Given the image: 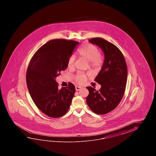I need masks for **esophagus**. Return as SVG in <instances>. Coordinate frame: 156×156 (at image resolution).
<instances>
[{
  "mask_svg": "<svg viewBox=\"0 0 156 156\" xmlns=\"http://www.w3.org/2000/svg\"><path fill=\"white\" fill-rule=\"evenodd\" d=\"M81 87L80 86H76L75 87V89H76V91H79V90L81 89Z\"/></svg>",
  "mask_w": 156,
  "mask_h": 156,
  "instance_id": "34e87169",
  "label": "esophagus"
}]
</instances>
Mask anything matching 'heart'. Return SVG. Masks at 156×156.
<instances>
[{
  "label": "heart",
  "instance_id": "b5f03b06",
  "mask_svg": "<svg viewBox=\"0 0 156 156\" xmlns=\"http://www.w3.org/2000/svg\"><path fill=\"white\" fill-rule=\"evenodd\" d=\"M79 54L89 61V66L94 69L100 68L103 63V57L99 52L98 48L91 43H86L83 44L79 50ZM75 61V56L74 55L70 56L68 60V67H72ZM86 75L82 73H77L73 77L75 81L79 84L85 83L86 80Z\"/></svg>",
  "mask_w": 156,
  "mask_h": 156
}]
</instances>
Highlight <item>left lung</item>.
<instances>
[{
    "mask_svg": "<svg viewBox=\"0 0 156 156\" xmlns=\"http://www.w3.org/2000/svg\"><path fill=\"white\" fill-rule=\"evenodd\" d=\"M103 51L104 60L95 81L101 85L99 91L91 86L86 103L97 114H105L116 108L122 99L127 80V66L123 54L113 43L101 38L89 40Z\"/></svg>",
    "mask_w": 156,
    "mask_h": 156,
    "instance_id": "obj_1",
    "label": "left lung"
}]
</instances>
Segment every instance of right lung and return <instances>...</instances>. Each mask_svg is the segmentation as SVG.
Wrapping results in <instances>:
<instances>
[{"label":"right lung","instance_id":"obj_1","mask_svg":"<svg viewBox=\"0 0 156 156\" xmlns=\"http://www.w3.org/2000/svg\"><path fill=\"white\" fill-rule=\"evenodd\" d=\"M79 42L53 40L44 44L33 55L26 74L30 95L36 106L47 116L59 118L68 111L76 91L74 85L58 88L56 81L68 66V60Z\"/></svg>","mask_w":156,"mask_h":156}]
</instances>
